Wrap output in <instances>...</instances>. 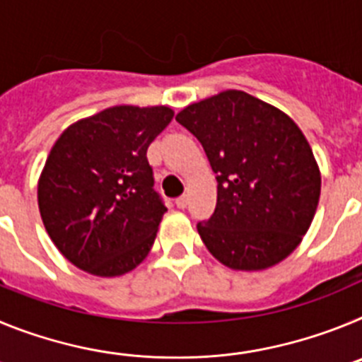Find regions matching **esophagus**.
Here are the masks:
<instances>
[{"label":"esophagus","mask_w":362,"mask_h":362,"mask_svg":"<svg viewBox=\"0 0 362 362\" xmlns=\"http://www.w3.org/2000/svg\"><path fill=\"white\" fill-rule=\"evenodd\" d=\"M187 204H188V197L187 196H181V197H177V199H175V206H177V209H187Z\"/></svg>","instance_id":"34e87169"}]
</instances>
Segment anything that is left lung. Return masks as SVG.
Instances as JSON below:
<instances>
[{"instance_id":"obj_1","label":"left lung","mask_w":362,"mask_h":362,"mask_svg":"<svg viewBox=\"0 0 362 362\" xmlns=\"http://www.w3.org/2000/svg\"><path fill=\"white\" fill-rule=\"evenodd\" d=\"M203 145L217 174V204L197 232L232 270L276 267L312 225L321 172L305 134L283 110L225 90L175 116Z\"/></svg>"}]
</instances>
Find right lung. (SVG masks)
Listing matches in <instances>:
<instances>
[{"label": "right lung", "mask_w": 362, "mask_h": 362, "mask_svg": "<svg viewBox=\"0 0 362 362\" xmlns=\"http://www.w3.org/2000/svg\"><path fill=\"white\" fill-rule=\"evenodd\" d=\"M172 117L165 105H117L57 137L37 204L45 230L74 267L117 277L148 255L166 209L153 192L146 150Z\"/></svg>", "instance_id": "right-lung-1"}]
</instances>
